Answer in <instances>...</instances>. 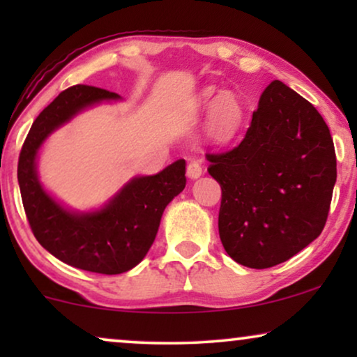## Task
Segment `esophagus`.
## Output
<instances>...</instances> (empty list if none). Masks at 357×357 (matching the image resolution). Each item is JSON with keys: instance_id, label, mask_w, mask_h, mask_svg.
<instances>
[{"instance_id": "1", "label": "esophagus", "mask_w": 357, "mask_h": 357, "mask_svg": "<svg viewBox=\"0 0 357 357\" xmlns=\"http://www.w3.org/2000/svg\"><path fill=\"white\" fill-rule=\"evenodd\" d=\"M203 174V165L199 159H190L187 165V175L190 178H198Z\"/></svg>"}]
</instances>
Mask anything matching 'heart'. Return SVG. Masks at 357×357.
I'll use <instances>...</instances> for the list:
<instances>
[{
	"label": "heart",
	"instance_id": "obj_1",
	"mask_svg": "<svg viewBox=\"0 0 357 357\" xmlns=\"http://www.w3.org/2000/svg\"><path fill=\"white\" fill-rule=\"evenodd\" d=\"M199 104L204 112H208L206 131L209 138L214 143H231L245 119V110L238 97L231 91L219 94L214 89H206L199 97Z\"/></svg>",
	"mask_w": 357,
	"mask_h": 357
}]
</instances>
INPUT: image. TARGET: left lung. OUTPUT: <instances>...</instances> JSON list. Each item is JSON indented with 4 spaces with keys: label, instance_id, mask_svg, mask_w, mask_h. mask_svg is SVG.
<instances>
[{
    "label": "left lung",
    "instance_id": "obj_1",
    "mask_svg": "<svg viewBox=\"0 0 357 357\" xmlns=\"http://www.w3.org/2000/svg\"><path fill=\"white\" fill-rule=\"evenodd\" d=\"M206 158L221 185L219 237L232 260L271 268L324 231L336 182L333 139L315 107L281 81L263 91L241 144Z\"/></svg>",
    "mask_w": 357,
    "mask_h": 357
}]
</instances>
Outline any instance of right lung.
<instances>
[{
    "mask_svg": "<svg viewBox=\"0 0 357 357\" xmlns=\"http://www.w3.org/2000/svg\"><path fill=\"white\" fill-rule=\"evenodd\" d=\"M119 97L115 92L84 84L60 92L32 123L17 162L24 211L38 243L63 263L99 275H120L143 260L153 245L165 206L187 183L185 160L180 159L162 172L133 178L109 204L94 213L68 211L42 188L36 159L47 136L86 107Z\"/></svg>",
    "mask_w": 357,
    "mask_h": 357,
    "instance_id": "right-lung-1",
    "label": "right lung"
}]
</instances>
